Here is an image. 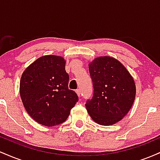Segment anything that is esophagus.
<instances>
[{
	"label": "esophagus",
	"instance_id": "esophagus-1",
	"mask_svg": "<svg viewBox=\"0 0 160 160\" xmlns=\"http://www.w3.org/2000/svg\"><path fill=\"white\" fill-rule=\"evenodd\" d=\"M75 92H76L77 95H78V97H80V89H77V90Z\"/></svg>",
	"mask_w": 160,
	"mask_h": 160
}]
</instances>
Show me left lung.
<instances>
[{"label":"left lung","mask_w":160,"mask_h":160,"mask_svg":"<svg viewBox=\"0 0 160 160\" xmlns=\"http://www.w3.org/2000/svg\"><path fill=\"white\" fill-rule=\"evenodd\" d=\"M94 93L86 108L94 122L111 126L130 111L136 95V86L130 73L120 61L100 56L89 63Z\"/></svg>","instance_id":"1"}]
</instances>
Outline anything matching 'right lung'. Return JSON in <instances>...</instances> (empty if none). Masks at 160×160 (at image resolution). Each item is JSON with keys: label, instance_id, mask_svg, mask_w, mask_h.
Instances as JSON below:
<instances>
[{"label": "right lung", "instance_id": "add662e5", "mask_svg": "<svg viewBox=\"0 0 160 160\" xmlns=\"http://www.w3.org/2000/svg\"><path fill=\"white\" fill-rule=\"evenodd\" d=\"M68 81L65 59L60 56H43L25 68L20 80V97L33 120L46 126L67 120L78 101L75 92L68 89Z\"/></svg>", "mask_w": 160, "mask_h": 160}]
</instances>
